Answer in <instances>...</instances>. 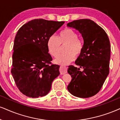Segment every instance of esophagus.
<instances>
[{
  "label": "esophagus",
  "mask_w": 120,
  "mask_h": 120,
  "mask_svg": "<svg viewBox=\"0 0 120 120\" xmlns=\"http://www.w3.org/2000/svg\"><path fill=\"white\" fill-rule=\"evenodd\" d=\"M60 72L61 75H64L67 72V68L64 66H60Z\"/></svg>",
  "instance_id": "34e87169"
}]
</instances>
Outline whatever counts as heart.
Masks as SVG:
<instances>
[{
  "mask_svg": "<svg viewBox=\"0 0 120 120\" xmlns=\"http://www.w3.org/2000/svg\"><path fill=\"white\" fill-rule=\"evenodd\" d=\"M78 34L74 29L66 28L59 33L58 38L51 35L47 41L49 52L53 57L57 58L61 50V45L67 44L65 49L64 54L55 60V63L64 66L68 64L79 57L83 51V42L78 38Z\"/></svg>",
  "mask_w": 120,
  "mask_h": 120,
  "instance_id": "1",
  "label": "heart"
}]
</instances>
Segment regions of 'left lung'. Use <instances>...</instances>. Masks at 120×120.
I'll use <instances>...</instances> for the list:
<instances>
[{
	"mask_svg": "<svg viewBox=\"0 0 120 120\" xmlns=\"http://www.w3.org/2000/svg\"><path fill=\"white\" fill-rule=\"evenodd\" d=\"M67 26L77 29L84 41L83 51L75 62L83 69L68 66V73L72 78L68 90L76 97L88 98L100 91L109 75L110 40L104 29L90 19L73 20Z\"/></svg>",
	"mask_w": 120,
	"mask_h": 120,
	"instance_id": "1",
	"label": "left lung"
}]
</instances>
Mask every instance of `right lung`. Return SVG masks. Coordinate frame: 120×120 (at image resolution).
Returning a JSON list of instances; mask_svg holds the SVG:
<instances>
[{"label":"right lung","instance_id":"add662e5","mask_svg":"<svg viewBox=\"0 0 120 120\" xmlns=\"http://www.w3.org/2000/svg\"><path fill=\"white\" fill-rule=\"evenodd\" d=\"M64 22L35 19L23 25L14 39L11 73L17 88L29 97L45 96L60 75V66L52 64L48 38Z\"/></svg>","mask_w":120,"mask_h":120}]
</instances>
